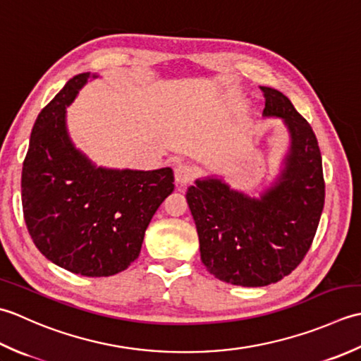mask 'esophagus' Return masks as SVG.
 I'll return each instance as SVG.
<instances>
[{
	"mask_svg": "<svg viewBox=\"0 0 361 361\" xmlns=\"http://www.w3.org/2000/svg\"><path fill=\"white\" fill-rule=\"evenodd\" d=\"M195 178V168L190 164H179L174 170V179L179 185H187Z\"/></svg>",
	"mask_w": 361,
	"mask_h": 361,
	"instance_id": "1",
	"label": "esophagus"
}]
</instances>
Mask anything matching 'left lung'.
I'll return each instance as SVG.
<instances>
[{"label":"left lung","instance_id":"obj_1","mask_svg":"<svg viewBox=\"0 0 361 361\" xmlns=\"http://www.w3.org/2000/svg\"><path fill=\"white\" fill-rule=\"evenodd\" d=\"M264 116H279L291 135L285 168L260 200L219 179L196 180L187 202L200 235L201 260L210 274L232 285L264 286L304 260L324 209L326 183L314 132L283 93L260 87Z\"/></svg>","mask_w":361,"mask_h":361}]
</instances>
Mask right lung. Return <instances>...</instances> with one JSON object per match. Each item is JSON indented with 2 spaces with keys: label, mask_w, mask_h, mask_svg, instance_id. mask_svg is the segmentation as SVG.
<instances>
[{
  "label": "right lung",
  "mask_w": 361,
  "mask_h": 361,
  "mask_svg": "<svg viewBox=\"0 0 361 361\" xmlns=\"http://www.w3.org/2000/svg\"><path fill=\"white\" fill-rule=\"evenodd\" d=\"M90 75L70 79L37 116L21 171L27 232L48 260L70 273L107 277L134 262L154 213L174 190L171 168L106 170L68 138L65 106Z\"/></svg>",
  "instance_id": "add662e5"
}]
</instances>
